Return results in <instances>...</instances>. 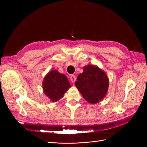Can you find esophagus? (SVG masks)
<instances>
[{"label":"esophagus","instance_id":"esophagus-1","mask_svg":"<svg viewBox=\"0 0 147 147\" xmlns=\"http://www.w3.org/2000/svg\"><path fill=\"white\" fill-rule=\"evenodd\" d=\"M70 80L72 83H74L75 81H76V77L74 75H72L70 76Z\"/></svg>","mask_w":147,"mask_h":147}]
</instances>
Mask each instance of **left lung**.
Instances as JSON below:
<instances>
[{"label":"left lung","instance_id":"8db88e82","mask_svg":"<svg viewBox=\"0 0 147 147\" xmlns=\"http://www.w3.org/2000/svg\"><path fill=\"white\" fill-rule=\"evenodd\" d=\"M83 98L90 104H96L103 99L108 91L109 80L104 71L94 65L83 67L75 83Z\"/></svg>","mask_w":147,"mask_h":147}]
</instances>
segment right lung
<instances>
[{"label": "right lung", "mask_w": 147, "mask_h": 147, "mask_svg": "<svg viewBox=\"0 0 147 147\" xmlns=\"http://www.w3.org/2000/svg\"><path fill=\"white\" fill-rule=\"evenodd\" d=\"M42 87L45 94L51 102L58 101L71 87L67 78L56 70H51L45 77Z\"/></svg>", "instance_id": "add662e5"}]
</instances>
